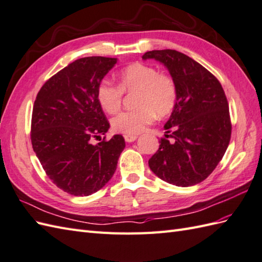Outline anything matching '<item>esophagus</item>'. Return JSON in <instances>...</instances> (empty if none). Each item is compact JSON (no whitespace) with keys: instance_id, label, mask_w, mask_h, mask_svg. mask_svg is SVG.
<instances>
[{"instance_id":"obj_1","label":"esophagus","mask_w":262,"mask_h":262,"mask_svg":"<svg viewBox=\"0 0 262 262\" xmlns=\"http://www.w3.org/2000/svg\"><path fill=\"white\" fill-rule=\"evenodd\" d=\"M138 139L137 135H124V140L126 142H133Z\"/></svg>"}]
</instances>
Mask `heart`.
<instances>
[{
	"label": "heart",
	"instance_id": "heart-1",
	"mask_svg": "<svg viewBox=\"0 0 262 262\" xmlns=\"http://www.w3.org/2000/svg\"><path fill=\"white\" fill-rule=\"evenodd\" d=\"M119 85L109 80H102L97 90V98L105 112L117 113L122 104L123 92H137L136 110L123 111L111 121L112 127L124 135H137L148 126L155 114L168 116L174 109L178 88L174 79L168 73L145 63L136 62L124 67L118 74Z\"/></svg>",
	"mask_w": 262,
	"mask_h": 262
}]
</instances>
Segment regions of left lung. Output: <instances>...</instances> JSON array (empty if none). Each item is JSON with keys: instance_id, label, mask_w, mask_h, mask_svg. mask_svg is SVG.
Segmentation results:
<instances>
[{"instance_id": "1", "label": "left lung", "mask_w": 262, "mask_h": 262, "mask_svg": "<svg viewBox=\"0 0 262 262\" xmlns=\"http://www.w3.org/2000/svg\"><path fill=\"white\" fill-rule=\"evenodd\" d=\"M155 59L168 69L178 88V99L165 123V138L149 160L153 173L178 187L203 181L221 161L231 138V121L225 91L200 63L176 50H153ZM171 136L173 142H169Z\"/></svg>"}]
</instances>
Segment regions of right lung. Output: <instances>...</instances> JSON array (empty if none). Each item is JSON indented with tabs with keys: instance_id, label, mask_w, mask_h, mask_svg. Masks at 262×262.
I'll use <instances>...</instances> for the list:
<instances>
[{
	"instance_id": "add662e5",
	"label": "right lung",
	"mask_w": 262,
	"mask_h": 262,
	"mask_svg": "<svg viewBox=\"0 0 262 262\" xmlns=\"http://www.w3.org/2000/svg\"><path fill=\"white\" fill-rule=\"evenodd\" d=\"M114 57L88 56L50 78L34 101L31 142L47 176L72 195L97 192L114 174L125 142L121 135L101 140L110 127L97 98ZM100 138L98 145L93 140Z\"/></svg>"
}]
</instances>
